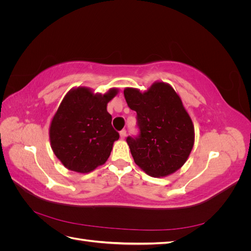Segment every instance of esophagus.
<instances>
[{"label": "esophagus", "mask_w": 251, "mask_h": 251, "mask_svg": "<svg viewBox=\"0 0 251 251\" xmlns=\"http://www.w3.org/2000/svg\"><path fill=\"white\" fill-rule=\"evenodd\" d=\"M119 135H120V138H121V139H125V138H126V130L120 131Z\"/></svg>", "instance_id": "esophagus-1"}]
</instances>
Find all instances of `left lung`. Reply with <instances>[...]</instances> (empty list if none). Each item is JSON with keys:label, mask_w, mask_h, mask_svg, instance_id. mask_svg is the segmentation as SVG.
Masks as SVG:
<instances>
[{"label": "left lung", "mask_w": 251, "mask_h": 251, "mask_svg": "<svg viewBox=\"0 0 251 251\" xmlns=\"http://www.w3.org/2000/svg\"><path fill=\"white\" fill-rule=\"evenodd\" d=\"M126 103L137 113L140 134L127 137L135 163L149 176L166 177L181 169L195 143L193 120L180 96L168 82L155 81L147 91H124Z\"/></svg>", "instance_id": "1"}]
</instances>
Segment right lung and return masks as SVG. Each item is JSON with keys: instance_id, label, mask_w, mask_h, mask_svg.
Listing matches in <instances>:
<instances>
[{"instance_id": "right-lung-1", "label": "right lung", "mask_w": 251, "mask_h": 251, "mask_svg": "<svg viewBox=\"0 0 251 251\" xmlns=\"http://www.w3.org/2000/svg\"><path fill=\"white\" fill-rule=\"evenodd\" d=\"M119 92L111 88L104 94L88 87H75L60 102L49 126L53 153L66 169L88 174L105 163L119 138L111 123L107 105Z\"/></svg>"}]
</instances>
